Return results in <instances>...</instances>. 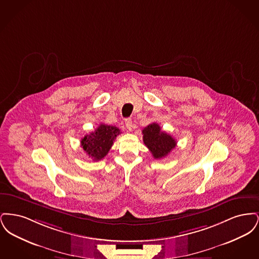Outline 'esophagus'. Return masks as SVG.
<instances>
[{
	"label": "esophagus",
	"mask_w": 259,
	"mask_h": 259,
	"mask_svg": "<svg viewBox=\"0 0 259 259\" xmlns=\"http://www.w3.org/2000/svg\"><path fill=\"white\" fill-rule=\"evenodd\" d=\"M125 126H126V128H127L129 131L132 130V120H131L130 118H127V119L125 120Z\"/></svg>",
	"instance_id": "34e87169"
}]
</instances>
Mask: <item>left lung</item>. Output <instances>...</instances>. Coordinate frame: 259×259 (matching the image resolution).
Masks as SVG:
<instances>
[{"mask_svg":"<svg viewBox=\"0 0 259 259\" xmlns=\"http://www.w3.org/2000/svg\"><path fill=\"white\" fill-rule=\"evenodd\" d=\"M142 132L144 143L155 159L167 156L177 146L176 140L172 136L161 131L160 126L157 123L149 124Z\"/></svg>","mask_w":259,"mask_h":259,"instance_id":"1","label":"left lung"}]
</instances>
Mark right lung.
Masks as SVG:
<instances>
[{
  "label": "right lung",
  "mask_w": 259,
  "mask_h": 259,
  "mask_svg": "<svg viewBox=\"0 0 259 259\" xmlns=\"http://www.w3.org/2000/svg\"><path fill=\"white\" fill-rule=\"evenodd\" d=\"M120 134V130L111 125L100 124L98 128L81 140V147L93 161L103 159L110 151L113 141Z\"/></svg>",
  "instance_id": "right-lung-1"
}]
</instances>
